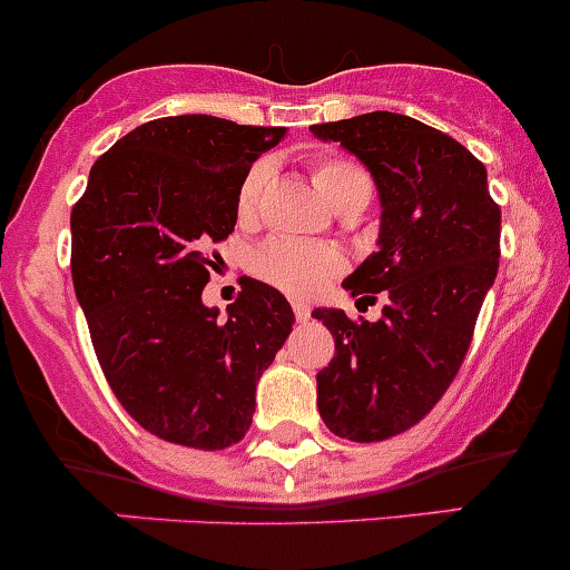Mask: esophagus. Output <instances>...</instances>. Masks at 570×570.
Segmentation results:
<instances>
[{
	"instance_id": "34e87169",
	"label": "esophagus",
	"mask_w": 570,
	"mask_h": 570,
	"mask_svg": "<svg viewBox=\"0 0 570 570\" xmlns=\"http://www.w3.org/2000/svg\"><path fill=\"white\" fill-rule=\"evenodd\" d=\"M294 316L296 322H307V318H311V305H305V302H294Z\"/></svg>"
}]
</instances>
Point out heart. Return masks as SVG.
Listing matches in <instances>:
<instances>
[{"label": "heart", "mask_w": 570, "mask_h": 570, "mask_svg": "<svg viewBox=\"0 0 570 570\" xmlns=\"http://www.w3.org/2000/svg\"><path fill=\"white\" fill-rule=\"evenodd\" d=\"M268 178V161H257V165L248 167L240 189H237L240 220H252L257 215ZM313 184L335 213H361L372 198V178L357 161L346 159V156H316L313 159ZM252 265L257 276L271 282L274 288L285 291L296 299H307V296L327 288L330 282L344 271V257L333 246L291 240V237H271L254 252Z\"/></svg>", "instance_id": "obj_1"}]
</instances>
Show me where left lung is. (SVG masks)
<instances>
[{
  "label": "left lung",
  "mask_w": 570,
  "mask_h": 570,
  "mask_svg": "<svg viewBox=\"0 0 570 570\" xmlns=\"http://www.w3.org/2000/svg\"><path fill=\"white\" fill-rule=\"evenodd\" d=\"M311 131L341 142L375 178L377 252L344 288L357 302L386 299L377 322L313 311L335 338L316 375L318 414L335 436L381 442L416 425L456 377L498 274L501 209L484 165L420 119L372 111Z\"/></svg>",
  "instance_id": "1"
}]
</instances>
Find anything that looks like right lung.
<instances>
[{
	"label": "right lung",
	"mask_w": 570,
	"mask_h": 570,
	"mask_svg": "<svg viewBox=\"0 0 570 570\" xmlns=\"http://www.w3.org/2000/svg\"><path fill=\"white\" fill-rule=\"evenodd\" d=\"M282 137L209 114L154 119L95 161L72 209L75 296L102 375L165 442H240L259 375L294 330L288 299L252 276L226 318L200 302L243 176Z\"/></svg>",
	"instance_id": "right-lung-1"
}]
</instances>
